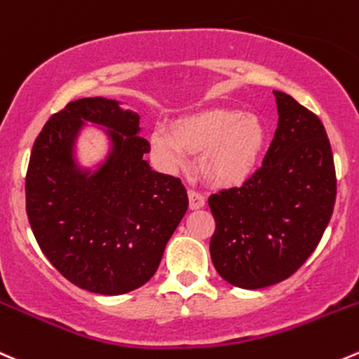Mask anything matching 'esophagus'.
<instances>
[{"mask_svg":"<svg viewBox=\"0 0 359 359\" xmlns=\"http://www.w3.org/2000/svg\"><path fill=\"white\" fill-rule=\"evenodd\" d=\"M187 196H189V208H191V210H198V208L205 207V198L201 196L200 193H196V191L191 189L189 193H187Z\"/></svg>","mask_w":359,"mask_h":359,"instance_id":"obj_1","label":"esophagus"}]
</instances>
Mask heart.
<instances>
[{"label": "heart", "instance_id": "heart-1", "mask_svg": "<svg viewBox=\"0 0 359 359\" xmlns=\"http://www.w3.org/2000/svg\"><path fill=\"white\" fill-rule=\"evenodd\" d=\"M266 145V126L256 114L235 109L200 110L175 121L170 131L154 130L152 154L168 168L182 165L186 154L200 156V172L219 187L245 184L256 172Z\"/></svg>", "mask_w": 359, "mask_h": 359}]
</instances>
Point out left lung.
<instances>
[{
    "mask_svg": "<svg viewBox=\"0 0 359 359\" xmlns=\"http://www.w3.org/2000/svg\"><path fill=\"white\" fill-rule=\"evenodd\" d=\"M273 96L279 123L261 168L242 187L208 198L212 263L243 290L293 276L318 247L337 196L332 145L319 117L286 93Z\"/></svg>",
    "mask_w": 359,
    "mask_h": 359,
    "instance_id": "1",
    "label": "left lung"
}]
</instances>
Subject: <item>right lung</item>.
I'll return each instance as SVG.
<instances>
[{
  "label": "right lung",
  "mask_w": 359,
  "mask_h": 359,
  "mask_svg": "<svg viewBox=\"0 0 359 359\" xmlns=\"http://www.w3.org/2000/svg\"><path fill=\"white\" fill-rule=\"evenodd\" d=\"M83 122L109 127V158L83 172L72 145ZM140 117L119 102L82 98L45 123L26 173V212L41 252L62 277L98 294H124L156 273L187 210L180 179L158 173L144 156Z\"/></svg>",
  "instance_id": "right-lung-1"
}]
</instances>
